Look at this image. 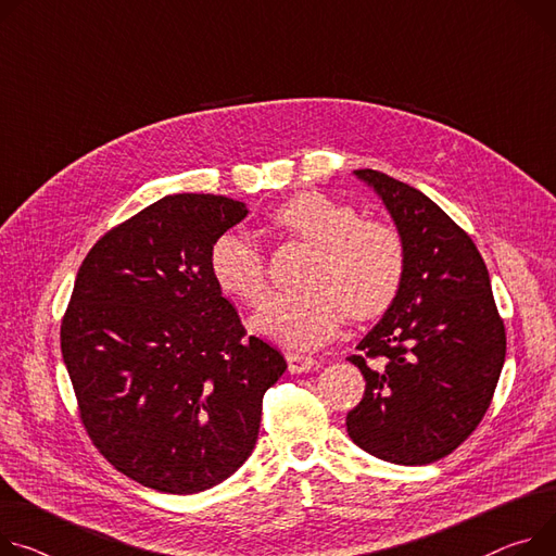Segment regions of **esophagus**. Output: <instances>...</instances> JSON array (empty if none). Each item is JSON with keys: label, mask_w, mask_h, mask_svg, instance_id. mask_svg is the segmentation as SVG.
<instances>
[{"label": "esophagus", "mask_w": 556, "mask_h": 556, "mask_svg": "<svg viewBox=\"0 0 556 556\" xmlns=\"http://www.w3.org/2000/svg\"><path fill=\"white\" fill-rule=\"evenodd\" d=\"M287 365H289L291 374H303V371H309V369L318 367V361L312 358V356H305V354L289 352L287 354Z\"/></svg>", "instance_id": "34e87169"}]
</instances>
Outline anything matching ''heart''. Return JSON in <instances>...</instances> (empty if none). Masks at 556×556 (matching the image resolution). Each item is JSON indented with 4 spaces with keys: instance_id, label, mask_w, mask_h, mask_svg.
<instances>
[{
    "instance_id": "obj_1",
    "label": "heart",
    "mask_w": 556,
    "mask_h": 556,
    "mask_svg": "<svg viewBox=\"0 0 556 556\" xmlns=\"http://www.w3.org/2000/svg\"><path fill=\"white\" fill-rule=\"evenodd\" d=\"M271 229L316 249L305 285L295 295H276L253 318V329L293 350L331 340L348 314L371 320L386 314L405 278V242L396 227L361 220L358 211L318 191L280 202ZM208 271L238 303L258 307L269 295L263 249L242 231H227L211 247Z\"/></svg>"
}]
</instances>
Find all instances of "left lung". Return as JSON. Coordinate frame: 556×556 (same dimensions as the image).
<instances>
[{
	"label": "left lung",
	"mask_w": 556,
	"mask_h": 556,
	"mask_svg": "<svg viewBox=\"0 0 556 556\" xmlns=\"http://www.w3.org/2000/svg\"><path fill=\"white\" fill-rule=\"evenodd\" d=\"M354 174L392 213L407 263L396 301L348 356L365 376L348 432L376 458L427 465L483 420L505 361V325L472 238L418 189L374 168Z\"/></svg>",
	"instance_id": "left-lung-1"
}]
</instances>
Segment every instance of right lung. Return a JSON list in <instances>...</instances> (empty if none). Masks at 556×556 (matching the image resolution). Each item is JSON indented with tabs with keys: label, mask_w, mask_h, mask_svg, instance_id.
I'll return each mask as SVG.
<instances>
[{
	"label": "right lung",
	"mask_w": 556,
	"mask_h": 556,
	"mask_svg": "<svg viewBox=\"0 0 556 556\" xmlns=\"http://www.w3.org/2000/svg\"><path fill=\"white\" fill-rule=\"evenodd\" d=\"M244 216L225 195H164L106 231L77 271L60 343L79 420L144 488L195 494L229 479L287 369L208 271L213 242Z\"/></svg>",
	"instance_id": "1"
}]
</instances>
